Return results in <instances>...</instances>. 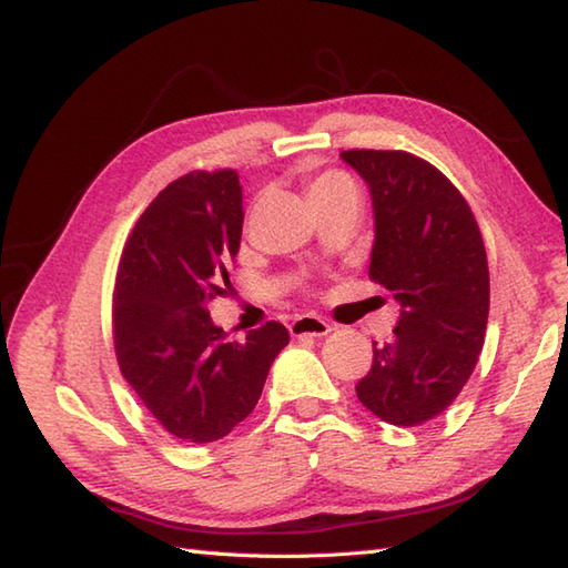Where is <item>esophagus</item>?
I'll use <instances>...</instances> for the list:
<instances>
[{"instance_id":"obj_1","label":"esophagus","mask_w":568,"mask_h":568,"mask_svg":"<svg viewBox=\"0 0 568 568\" xmlns=\"http://www.w3.org/2000/svg\"><path fill=\"white\" fill-rule=\"evenodd\" d=\"M329 332L332 324H327L317 315H300L291 322V334L295 339H303V336H327Z\"/></svg>"}]
</instances>
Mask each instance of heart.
<instances>
[{"label": "heart", "instance_id": "b5f03b06", "mask_svg": "<svg viewBox=\"0 0 568 568\" xmlns=\"http://www.w3.org/2000/svg\"><path fill=\"white\" fill-rule=\"evenodd\" d=\"M339 190H354V183L342 173H324L310 183V197L329 195V192H339Z\"/></svg>", "mask_w": 568, "mask_h": 568}]
</instances>
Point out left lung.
<instances>
[{
	"mask_svg": "<svg viewBox=\"0 0 568 568\" xmlns=\"http://www.w3.org/2000/svg\"><path fill=\"white\" fill-rule=\"evenodd\" d=\"M342 161L371 192L368 273L400 307L395 339L373 344L356 395L388 425L417 427L454 403L484 348L486 246L462 192L427 161L405 151H344Z\"/></svg>",
	"mask_w": 568,
	"mask_h": 568,
	"instance_id": "left-lung-1",
	"label": "left lung"
}]
</instances>
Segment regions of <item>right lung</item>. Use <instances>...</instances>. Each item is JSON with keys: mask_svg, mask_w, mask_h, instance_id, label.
I'll list each match as a JSON object with an SVG mask.
<instances>
[{"mask_svg": "<svg viewBox=\"0 0 568 568\" xmlns=\"http://www.w3.org/2000/svg\"><path fill=\"white\" fill-rule=\"evenodd\" d=\"M234 171L187 173L168 185L131 232L114 287L119 368L173 437H226L263 393L275 356L291 342L281 322L224 339L204 310L229 287L244 226Z\"/></svg>", "mask_w": 568, "mask_h": 568, "instance_id": "obj_1", "label": "right lung"}]
</instances>
